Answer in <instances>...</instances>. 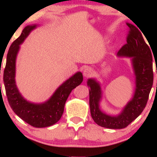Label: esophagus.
Masks as SVG:
<instances>
[{"instance_id":"esophagus-1","label":"esophagus","mask_w":157,"mask_h":157,"mask_svg":"<svg viewBox=\"0 0 157 157\" xmlns=\"http://www.w3.org/2000/svg\"><path fill=\"white\" fill-rule=\"evenodd\" d=\"M93 73H94L93 69L91 68H90V67L86 68L83 70V75L86 77H89L92 76Z\"/></svg>"}]
</instances>
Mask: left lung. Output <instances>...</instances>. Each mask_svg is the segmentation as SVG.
Instances as JSON below:
<instances>
[{"label": "left lung", "mask_w": 157, "mask_h": 157, "mask_svg": "<svg viewBox=\"0 0 157 157\" xmlns=\"http://www.w3.org/2000/svg\"><path fill=\"white\" fill-rule=\"evenodd\" d=\"M127 26L129 27L127 44L120 48L117 55L132 57L136 89L131 101L128 102L117 116L105 114L100 109L102 94L100 84L94 79H89L87 82L88 86L90 87L89 105L91 117L97 125L107 128H124L140 116L146 106L154 81L153 59L150 47L136 26L128 23Z\"/></svg>", "instance_id": "1"}]
</instances>
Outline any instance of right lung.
I'll list each match as a JSON object with an SVG mask.
<instances>
[{
  "mask_svg": "<svg viewBox=\"0 0 157 157\" xmlns=\"http://www.w3.org/2000/svg\"><path fill=\"white\" fill-rule=\"evenodd\" d=\"M36 25L27 26L18 38L12 43L6 57L3 71V83L10 105L20 118L35 128L51 126L62 117L66 100L74 89L82 82V74L77 72L58 88L51 98L44 103L35 104L26 101L20 94L15 84V61L20 45L23 42Z\"/></svg>",
  "mask_w": 157,
  "mask_h": 157,
  "instance_id": "1",
  "label": "right lung"
}]
</instances>
